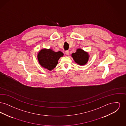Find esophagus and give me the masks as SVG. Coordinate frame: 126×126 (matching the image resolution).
<instances>
[{
    "label": "esophagus",
    "mask_w": 126,
    "mask_h": 126,
    "mask_svg": "<svg viewBox=\"0 0 126 126\" xmlns=\"http://www.w3.org/2000/svg\"><path fill=\"white\" fill-rule=\"evenodd\" d=\"M65 53L66 55H68L69 54V51L68 50H66L65 51Z\"/></svg>",
    "instance_id": "obj_1"
}]
</instances>
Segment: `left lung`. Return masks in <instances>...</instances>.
Wrapping results in <instances>:
<instances>
[{"instance_id":"left-lung-1","label":"left lung","mask_w":126,"mask_h":126,"mask_svg":"<svg viewBox=\"0 0 126 126\" xmlns=\"http://www.w3.org/2000/svg\"><path fill=\"white\" fill-rule=\"evenodd\" d=\"M71 56L75 62L80 66L85 65L90 57L88 52L85 51L80 48H78L75 53H73Z\"/></svg>"}]
</instances>
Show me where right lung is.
<instances>
[{"label": "right lung", "instance_id": "1", "mask_svg": "<svg viewBox=\"0 0 126 126\" xmlns=\"http://www.w3.org/2000/svg\"><path fill=\"white\" fill-rule=\"evenodd\" d=\"M64 54L60 51L55 52L51 48H42L37 55L39 64L42 67L51 71L58 65V60Z\"/></svg>", "mask_w": 126, "mask_h": 126}]
</instances>
